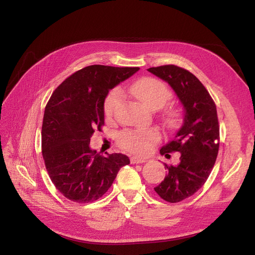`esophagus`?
<instances>
[{"instance_id": "34e87169", "label": "esophagus", "mask_w": 255, "mask_h": 255, "mask_svg": "<svg viewBox=\"0 0 255 255\" xmlns=\"http://www.w3.org/2000/svg\"><path fill=\"white\" fill-rule=\"evenodd\" d=\"M130 164H142L145 161L144 158H140V157H136V156H132L129 158Z\"/></svg>"}]
</instances>
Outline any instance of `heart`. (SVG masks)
<instances>
[{
  "mask_svg": "<svg viewBox=\"0 0 255 255\" xmlns=\"http://www.w3.org/2000/svg\"><path fill=\"white\" fill-rule=\"evenodd\" d=\"M129 94L137 98L139 101L151 110H157L164 106L172 97V92L167 85L158 79L152 76H144L133 82L128 86ZM122 100V92L119 88L111 90L104 99L103 111L107 119H112ZM166 119L174 125L179 119V114L174 110H169L166 113ZM160 138L156 128L146 129H125L119 133L117 142L122 149L143 155L148 153L152 145L156 143Z\"/></svg>",
  "mask_w": 255,
  "mask_h": 255,
  "instance_id": "heart-1",
  "label": "heart"
}]
</instances>
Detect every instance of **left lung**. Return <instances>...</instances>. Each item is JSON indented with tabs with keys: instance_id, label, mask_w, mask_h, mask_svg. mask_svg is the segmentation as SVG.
Segmentation results:
<instances>
[{
	"instance_id": "left-lung-1",
	"label": "left lung",
	"mask_w": 255,
	"mask_h": 255,
	"mask_svg": "<svg viewBox=\"0 0 255 255\" xmlns=\"http://www.w3.org/2000/svg\"><path fill=\"white\" fill-rule=\"evenodd\" d=\"M148 71L170 85L185 109L184 125L174 139L160 149L167 158L180 152V163L165 164L168 174L154 188L165 201L177 203L203 186L215 165L220 139L217 109L203 84L186 69L164 65Z\"/></svg>"
}]
</instances>
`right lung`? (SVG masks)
<instances>
[{
	"label": "right lung",
	"mask_w": 255,
	"mask_h": 255,
	"mask_svg": "<svg viewBox=\"0 0 255 255\" xmlns=\"http://www.w3.org/2000/svg\"><path fill=\"white\" fill-rule=\"evenodd\" d=\"M139 70L138 67L92 65L72 73L54 90L45 105L41 149L55 187L76 203H90L110 189L119 169L129 164L125 154L100 155L90 137L104 126V99L110 89Z\"/></svg>",
	"instance_id": "obj_1"
}]
</instances>
